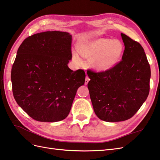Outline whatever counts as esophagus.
<instances>
[{"mask_svg":"<svg viewBox=\"0 0 160 160\" xmlns=\"http://www.w3.org/2000/svg\"><path fill=\"white\" fill-rule=\"evenodd\" d=\"M89 80H90V78H88V76H87L86 78H85V82H84V84L87 85V84H88V82H89Z\"/></svg>","mask_w":160,"mask_h":160,"instance_id":"34e87169","label":"esophagus"}]
</instances>
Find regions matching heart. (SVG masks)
Returning a JSON list of instances; mask_svg holds the SVG:
<instances>
[{
    "instance_id": "heart-1",
    "label": "heart",
    "mask_w": 160,
    "mask_h": 160,
    "mask_svg": "<svg viewBox=\"0 0 160 160\" xmlns=\"http://www.w3.org/2000/svg\"><path fill=\"white\" fill-rule=\"evenodd\" d=\"M78 52L82 58L92 59L91 65L95 69L106 71L120 61L124 52V46L118 39L102 38L82 44L78 48ZM73 59L78 65L82 63L76 53L73 54Z\"/></svg>"
}]
</instances>
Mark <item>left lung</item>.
<instances>
[{"mask_svg": "<svg viewBox=\"0 0 160 160\" xmlns=\"http://www.w3.org/2000/svg\"><path fill=\"white\" fill-rule=\"evenodd\" d=\"M122 60L105 72L87 71L88 88L95 114L118 122L134 115L149 93L151 69L142 46L123 33Z\"/></svg>", "mask_w": 160, "mask_h": 160, "instance_id": "1", "label": "left lung"}]
</instances>
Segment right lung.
<instances>
[{
	"instance_id": "1",
	"label": "right lung",
	"mask_w": 160,
	"mask_h": 160,
	"mask_svg": "<svg viewBox=\"0 0 160 160\" xmlns=\"http://www.w3.org/2000/svg\"><path fill=\"white\" fill-rule=\"evenodd\" d=\"M72 35L46 31L26 38L18 48L11 78L17 103L33 119L60 121L68 116L76 91L84 84L82 69L73 72Z\"/></svg>"
}]
</instances>
